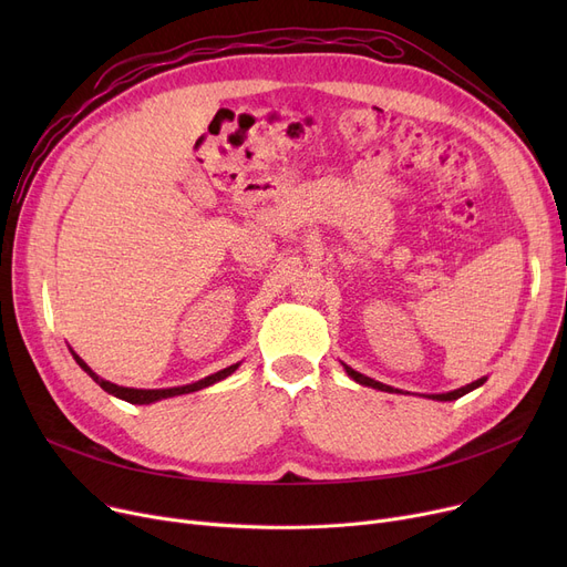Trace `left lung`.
<instances>
[{
	"label": "left lung",
	"instance_id": "obj_1",
	"mask_svg": "<svg viewBox=\"0 0 567 567\" xmlns=\"http://www.w3.org/2000/svg\"><path fill=\"white\" fill-rule=\"evenodd\" d=\"M344 370H347V374H349L353 381H359V383H363V385H372V389H377V391H385V393H393V391H395V389H391V385H385V383H381V381H374V379H370V377H365V374H361V372H355V370H351V368H347V365H344ZM483 383H485V379H478V381H473V383L464 385V389H457V391H451V393H441V395H430V398H432V400H441V402H451V400H457V398L471 393L473 389H478V385H483ZM395 393H398V391H395Z\"/></svg>",
	"mask_w": 567,
	"mask_h": 567
}]
</instances>
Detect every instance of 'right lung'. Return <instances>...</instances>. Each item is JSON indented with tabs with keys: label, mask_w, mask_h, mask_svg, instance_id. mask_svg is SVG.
Listing matches in <instances>:
<instances>
[{
	"label": "right lung",
	"mask_w": 567,
	"mask_h": 567,
	"mask_svg": "<svg viewBox=\"0 0 567 567\" xmlns=\"http://www.w3.org/2000/svg\"><path fill=\"white\" fill-rule=\"evenodd\" d=\"M73 359L78 361V365H80L89 377H92V379L101 385L103 391H107V393L114 395V398H122V400H126V402H131V404H152V402L163 400V398L195 393V391H199V389H206V385H212V383H216V381L229 377V374L238 368V363H236V365H229V368H225V370H220V372H216V374H212V377H204V379L190 383V385H176V389H163V391H142V389H124V385H116V383H110V381L101 379L96 372H92V370L86 368V363L80 359L78 353H73Z\"/></svg>",
	"instance_id": "right-lung-1"
}]
</instances>
